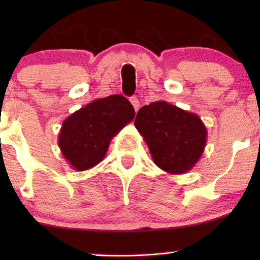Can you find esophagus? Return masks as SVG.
I'll use <instances>...</instances> for the list:
<instances>
[{
    "label": "esophagus",
    "mask_w": 260,
    "mask_h": 260,
    "mask_svg": "<svg viewBox=\"0 0 260 260\" xmlns=\"http://www.w3.org/2000/svg\"><path fill=\"white\" fill-rule=\"evenodd\" d=\"M129 101H131V103H132L134 110H136V111H138V110H139V105H140L138 99H137L136 96H132V98H131V99H129Z\"/></svg>",
    "instance_id": "obj_1"
}]
</instances>
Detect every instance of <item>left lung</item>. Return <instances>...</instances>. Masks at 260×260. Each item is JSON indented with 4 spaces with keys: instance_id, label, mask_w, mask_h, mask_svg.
Returning a JSON list of instances; mask_svg holds the SVG:
<instances>
[{
    "instance_id": "left-lung-1",
    "label": "left lung",
    "mask_w": 260,
    "mask_h": 260,
    "mask_svg": "<svg viewBox=\"0 0 260 260\" xmlns=\"http://www.w3.org/2000/svg\"><path fill=\"white\" fill-rule=\"evenodd\" d=\"M154 162L169 174L189 171L202 156L207 128L199 116L166 101H155L139 110L134 121Z\"/></svg>"
}]
</instances>
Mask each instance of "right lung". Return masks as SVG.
<instances>
[{
	"label": "right lung",
	"instance_id": "1",
	"mask_svg": "<svg viewBox=\"0 0 260 260\" xmlns=\"http://www.w3.org/2000/svg\"><path fill=\"white\" fill-rule=\"evenodd\" d=\"M132 104L122 95H110L67 117L58 136L64 159L77 171L94 168L105 157L113 137L134 118Z\"/></svg>",
	"mask_w": 260,
	"mask_h": 260
}]
</instances>
